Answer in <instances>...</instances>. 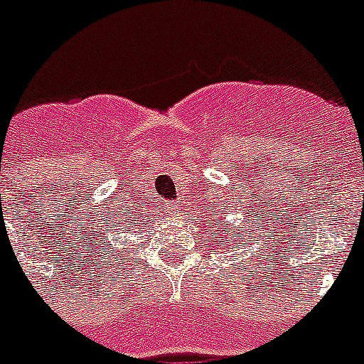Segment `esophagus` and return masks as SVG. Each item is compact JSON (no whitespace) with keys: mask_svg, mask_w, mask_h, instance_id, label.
<instances>
[{"mask_svg":"<svg viewBox=\"0 0 364 364\" xmlns=\"http://www.w3.org/2000/svg\"><path fill=\"white\" fill-rule=\"evenodd\" d=\"M166 212L171 213V215H174V217H178V215H181V205H179L178 201H172V203H166Z\"/></svg>","mask_w":364,"mask_h":364,"instance_id":"34e87169","label":"esophagus"}]
</instances>
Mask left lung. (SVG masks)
I'll return each instance as SVG.
<instances>
[{
    "instance_id": "1",
    "label": "left lung",
    "mask_w": 364,
    "mask_h": 364,
    "mask_svg": "<svg viewBox=\"0 0 364 364\" xmlns=\"http://www.w3.org/2000/svg\"><path fill=\"white\" fill-rule=\"evenodd\" d=\"M223 239H224V237H220V240H219V242H223V244H219L220 247H224V246H226V240H223Z\"/></svg>"
}]
</instances>
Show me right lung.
Wrapping results in <instances>:
<instances>
[{"instance_id":"1","label":"right lung","mask_w":364,"mask_h":364,"mask_svg":"<svg viewBox=\"0 0 364 364\" xmlns=\"http://www.w3.org/2000/svg\"><path fill=\"white\" fill-rule=\"evenodd\" d=\"M134 215H138V217H132V219H129L127 217V220H131V224H125V226H127V232H132V230H134V232H138L140 233L141 232V224H145V220H144V215H141V213H138V212H134Z\"/></svg>"}]
</instances>
